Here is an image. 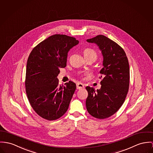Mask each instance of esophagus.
I'll use <instances>...</instances> for the list:
<instances>
[{
    "instance_id": "esophagus-1",
    "label": "esophagus",
    "mask_w": 153,
    "mask_h": 153,
    "mask_svg": "<svg viewBox=\"0 0 153 153\" xmlns=\"http://www.w3.org/2000/svg\"><path fill=\"white\" fill-rule=\"evenodd\" d=\"M76 87H77V90H80V89H82L84 88V85L82 82H77L76 84Z\"/></svg>"
}]
</instances>
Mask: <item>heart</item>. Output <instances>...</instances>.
<instances>
[{
    "label": "heart",
    "mask_w": 153,
    "mask_h": 153,
    "mask_svg": "<svg viewBox=\"0 0 153 153\" xmlns=\"http://www.w3.org/2000/svg\"><path fill=\"white\" fill-rule=\"evenodd\" d=\"M84 56H91V55H93L97 57V53L96 52L91 49V48H86L84 50Z\"/></svg>",
    "instance_id": "1"
}]
</instances>
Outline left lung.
Returning <instances> with one entry per match:
<instances>
[{
    "label": "left lung",
    "mask_w": 153,
    "mask_h": 153,
    "mask_svg": "<svg viewBox=\"0 0 153 153\" xmlns=\"http://www.w3.org/2000/svg\"><path fill=\"white\" fill-rule=\"evenodd\" d=\"M97 44L103 56V79L101 88L85 87L88 91L86 108L94 118L103 119L116 113L123 104L129 90V65L126 55L118 44L102 35L87 39Z\"/></svg>",
    "instance_id": "1"
}]
</instances>
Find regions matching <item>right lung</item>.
<instances>
[{"label": "right lung", "instance_id": "right-lung-1", "mask_svg": "<svg viewBox=\"0 0 153 153\" xmlns=\"http://www.w3.org/2000/svg\"><path fill=\"white\" fill-rule=\"evenodd\" d=\"M75 38L55 34L31 52L27 63L25 90L30 105L48 120L60 118L67 111L76 88L71 81L59 85V69L66 66L68 53L79 44Z\"/></svg>", "mask_w": 153, "mask_h": 153}]
</instances>
